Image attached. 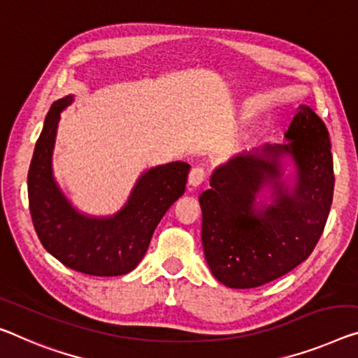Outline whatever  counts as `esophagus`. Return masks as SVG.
I'll use <instances>...</instances> for the list:
<instances>
[{"label": "esophagus", "mask_w": 358, "mask_h": 358, "mask_svg": "<svg viewBox=\"0 0 358 358\" xmlns=\"http://www.w3.org/2000/svg\"><path fill=\"white\" fill-rule=\"evenodd\" d=\"M205 176H206V171H205V168H203V166L192 168V171L189 174V184L194 185V187L200 185L203 180H205Z\"/></svg>", "instance_id": "esophagus-1"}]
</instances>
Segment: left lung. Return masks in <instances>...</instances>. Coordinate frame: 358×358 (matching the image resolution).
I'll use <instances>...</instances> for the list:
<instances>
[{"mask_svg": "<svg viewBox=\"0 0 358 358\" xmlns=\"http://www.w3.org/2000/svg\"><path fill=\"white\" fill-rule=\"evenodd\" d=\"M285 136L288 144L240 152L214 171L211 189L200 195L206 262L229 288H256L283 277L310 256L325 229L334 190L327 126L312 108L301 106ZM285 152L299 166L293 194L278 182ZM268 182L278 198L256 212L255 192Z\"/></svg>", "mask_w": 358, "mask_h": 358, "instance_id": "1", "label": "left lung"}]
</instances>
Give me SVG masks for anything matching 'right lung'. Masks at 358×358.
<instances>
[{
    "instance_id": "1",
    "label": "right lung",
    "mask_w": 358,
    "mask_h": 358,
    "mask_svg": "<svg viewBox=\"0 0 358 358\" xmlns=\"http://www.w3.org/2000/svg\"><path fill=\"white\" fill-rule=\"evenodd\" d=\"M71 97L49 108L29 169V205L36 235L48 252L64 266L96 277L133 271L150 245L169 206L185 192L190 166L182 162L145 173L122 211L108 219L81 216L60 194L51 171V155L60 112Z\"/></svg>"
}]
</instances>
